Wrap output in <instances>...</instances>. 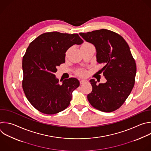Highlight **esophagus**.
<instances>
[{
    "instance_id": "esophagus-1",
    "label": "esophagus",
    "mask_w": 151,
    "mask_h": 151,
    "mask_svg": "<svg viewBox=\"0 0 151 151\" xmlns=\"http://www.w3.org/2000/svg\"><path fill=\"white\" fill-rule=\"evenodd\" d=\"M86 81L85 80V79H80V83L82 84V83H83L84 82H85Z\"/></svg>"
}]
</instances>
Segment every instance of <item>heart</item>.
Segmentation results:
<instances>
[{
  "label": "heart",
  "instance_id": "1",
  "mask_svg": "<svg viewBox=\"0 0 151 151\" xmlns=\"http://www.w3.org/2000/svg\"><path fill=\"white\" fill-rule=\"evenodd\" d=\"M90 45H92L91 44H89V43H88V42H84V43L82 45L81 48H83V47H88V46H90ZM69 50H68V51L67 52L66 55H68V54L69 53ZM85 73H86V72H85L84 70H83V69L79 70L78 71V74H79L80 76H84V75H85Z\"/></svg>",
  "mask_w": 151,
  "mask_h": 151
}]
</instances>
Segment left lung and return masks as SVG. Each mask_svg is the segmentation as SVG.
<instances>
[{"label": "left lung", "instance_id": "8db88e82", "mask_svg": "<svg viewBox=\"0 0 151 151\" xmlns=\"http://www.w3.org/2000/svg\"><path fill=\"white\" fill-rule=\"evenodd\" d=\"M79 35L95 46L96 62L104 65L101 70L107 80L98 85L93 79L89 81L92 90L88 101L97 110L114 111L124 103L134 85L136 65L129 46L121 35L106 29Z\"/></svg>", "mask_w": 151, "mask_h": 151}]
</instances>
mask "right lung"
Wrapping results in <instances>:
<instances>
[{
    "instance_id": "obj_1",
    "label": "right lung",
    "mask_w": 151,
    "mask_h": 151,
    "mask_svg": "<svg viewBox=\"0 0 151 151\" xmlns=\"http://www.w3.org/2000/svg\"><path fill=\"white\" fill-rule=\"evenodd\" d=\"M83 42L78 34L54 31L39 35L29 44L22 59V88L29 103L39 111L54 114L69 106L79 81L70 78L60 83L55 73L57 67L65 62L67 50Z\"/></svg>"
}]
</instances>
